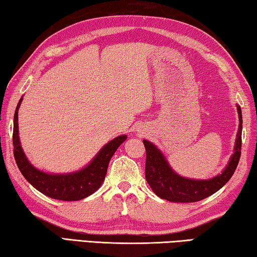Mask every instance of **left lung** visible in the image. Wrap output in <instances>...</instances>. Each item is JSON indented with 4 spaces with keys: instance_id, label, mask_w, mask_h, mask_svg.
<instances>
[{
    "instance_id": "obj_1",
    "label": "left lung",
    "mask_w": 257,
    "mask_h": 257,
    "mask_svg": "<svg viewBox=\"0 0 257 257\" xmlns=\"http://www.w3.org/2000/svg\"><path fill=\"white\" fill-rule=\"evenodd\" d=\"M239 116V130L236 139L234 155L225 171L210 180H191L177 175L171 169L163 154L152 143L144 141L146 148L145 176L154 193L171 202H197L208 198L225 185L234 174L240 158L242 119L240 106L237 105Z\"/></svg>"
}]
</instances>
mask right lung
Listing matches in <instances>:
<instances>
[{
    "instance_id": "1",
    "label": "right lung",
    "mask_w": 257,
    "mask_h": 257,
    "mask_svg": "<svg viewBox=\"0 0 257 257\" xmlns=\"http://www.w3.org/2000/svg\"><path fill=\"white\" fill-rule=\"evenodd\" d=\"M21 101L22 99L19 101L15 112L12 138L15 160L26 180L47 197L63 201H77L94 193L104 181L111 157L127 136L122 135L106 144L85 169L71 174H47L32 166L21 148L18 130V110Z\"/></svg>"
}]
</instances>
